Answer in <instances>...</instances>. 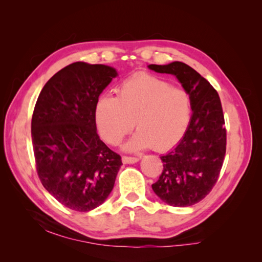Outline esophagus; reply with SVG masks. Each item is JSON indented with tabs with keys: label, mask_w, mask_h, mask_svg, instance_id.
Listing matches in <instances>:
<instances>
[{
	"label": "esophagus",
	"mask_w": 262,
	"mask_h": 262,
	"mask_svg": "<svg viewBox=\"0 0 262 262\" xmlns=\"http://www.w3.org/2000/svg\"><path fill=\"white\" fill-rule=\"evenodd\" d=\"M139 157H130V156H122V163L123 164H134L139 162Z\"/></svg>",
	"instance_id": "1"
}]
</instances>
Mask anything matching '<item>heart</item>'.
<instances>
[{
	"label": "heart",
	"instance_id": "heart-1",
	"mask_svg": "<svg viewBox=\"0 0 262 262\" xmlns=\"http://www.w3.org/2000/svg\"><path fill=\"white\" fill-rule=\"evenodd\" d=\"M96 125L107 143L117 145L136 126V135L126 148L151 147L156 151L173 148L183 139L192 118V100L183 88L141 73L128 77L118 97L104 95L97 100Z\"/></svg>",
	"mask_w": 262,
	"mask_h": 262
}]
</instances>
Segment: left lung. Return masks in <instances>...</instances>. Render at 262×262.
<instances>
[{
  "instance_id": "left-lung-1",
  "label": "left lung",
  "mask_w": 262,
  "mask_h": 262,
  "mask_svg": "<svg viewBox=\"0 0 262 262\" xmlns=\"http://www.w3.org/2000/svg\"><path fill=\"white\" fill-rule=\"evenodd\" d=\"M149 68L174 75L189 94L193 111L179 144L161 157L163 171L152 189L167 205L193 206L210 193L223 166L227 129L220 96L205 77L183 62Z\"/></svg>"
}]
</instances>
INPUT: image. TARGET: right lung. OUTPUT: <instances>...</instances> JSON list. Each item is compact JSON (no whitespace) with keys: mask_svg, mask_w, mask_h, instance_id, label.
Listing matches in <instances>:
<instances>
[{"mask_svg":"<svg viewBox=\"0 0 262 262\" xmlns=\"http://www.w3.org/2000/svg\"><path fill=\"white\" fill-rule=\"evenodd\" d=\"M117 76L104 64L74 62L48 79L34 106L31 134L37 173L48 193L69 209L100 206L122 165L97 134L95 110Z\"/></svg>","mask_w":262,"mask_h":262,"instance_id":"1","label":"right lung"}]
</instances>
